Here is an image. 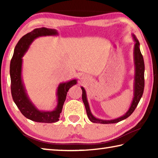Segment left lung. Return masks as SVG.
<instances>
[{
	"mask_svg": "<svg viewBox=\"0 0 158 158\" xmlns=\"http://www.w3.org/2000/svg\"><path fill=\"white\" fill-rule=\"evenodd\" d=\"M134 38L136 42L135 45V52H134V55H135V97L133 98V101L132 105L129 110L125 114L124 116L118 118L111 120V121H105V120H101L96 118L93 116L91 112L90 111L89 105L88 103L86 94L84 89L81 87L82 89V100L84 102V104L86 110L87 116L89 117V120L93 123H101V124H109V123H116L120 121H123L127 117H129L131 114L133 113V111L135 110L136 107L138 105L139 102L142 97L143 89H144V61L143 56L141 54L139 49V42L137 40L135 35Z\"/></svg>",
	"mask_w": 158,
	"mask_h": 158,
	"instance_id": "1",
	"label": "left lung"
}]
</instances>
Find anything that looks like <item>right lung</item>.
I'll list each match as a JSON object with an SVG mask.
<instances>
[{
  "instance_id": "1",
  "label": "right lung",
  "mask_w": 158,
  "mask_h": 158,
  "mask_svg": "<svg viewBox=\"0 0 158 158\" xmlns=\"http://www.w3.org/2000/svg\"><path fill=\"white\" fill-rule=\"evenodd\" d=\"M57 32L52 29L46 28H35L33 31L23 35L18 42L15 49L14 54L10 62V79H11V93L12 99L21 113L27 118L38 123L57 122L62 112L63 106L66 99L67 93L73 85L77 84V80L74 79L66 83L60 84L58 88V105L53 111H40L35 107L29 100L23 87L21 77L22 56L27 51L29 45L36 37L42 35H56Z\"/></svg>"
}]
</instances>
